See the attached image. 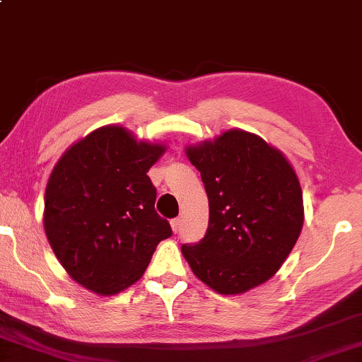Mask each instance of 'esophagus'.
<instances>
[{"mask_svg":"<svg viewBox=\"0 0 362 362\" xmlns=\"http://www.w3.org/2000/svg\"><path fill=\"white\" fill-rule=\"evenodd\" d=\"M170 226H171V230H173V233H177L181 229V219L176 218V219H171L170 221Z\"/></svg>","mask_w":362,"mask_h":362,"instance_id":"esophagus-1","label":"esophagus"}]
</instances>
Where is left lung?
Wrapping results in <instances>:
<instances>
[{"label":"left lung","mask_w":362,"mask_h":362,"mask_svg":"<svg viewBox=\"0 0 362 362\" xmlns=\"http://www.w3.org/2000/svg\"><path fill=\"white\" fill-rule=\"evenodd\" d=\"M210 206L205 237L182 245L194 275L218 294L235 296L274 276L303 226L299 177L280 149L256 133L230 129L186 146Z\"/></svg>","instance_id":"left-lung-1"}]
</instances>
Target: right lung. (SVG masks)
Segmentation results:
<instances>
[{"label":"right lung","instance_id":"1","mask_svg":"<svg viewBox=\"0 0 362 362\" xmlns=\"http://www.w3.org/2000/svg\"><path fill=\"white\" fill-rule=\"evenodd\" d=\"M167 151L122 125H103L63 152L44 195V230L66 274L100 296L143 276L157 245L171 235L154 210L149 168Z\"/></svg>","mask_w":362,"mask_h":362}]
</instances>
